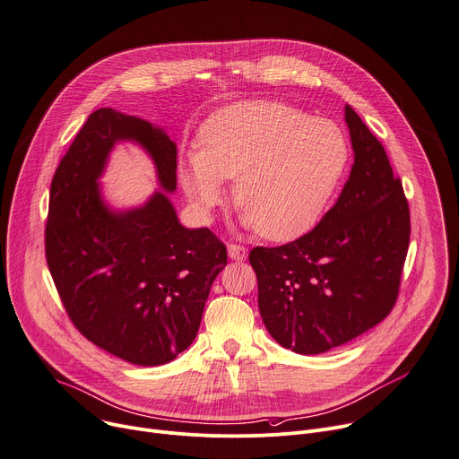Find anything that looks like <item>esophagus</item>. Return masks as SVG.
<instances>
[{
  "label": "esophagus",
  "mask_w": 459,
  "mask_h": 459,
  "mask_svg": "<svg viewBox=\"0 0 459 459\" xmlns=\"http://www.w3.org/2000/svg\"><path fill=\"white\" fill-rule=\"evenodd\" d=\"M228 255L233 259V261H246L247 257V247L242 246V244H228Z\"/></svg>",
  "instance_id": "obj_1"
}]
</instances>
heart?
<instances>
[{"instance_id": "1", "label": "heart", "mask_w": 459, "mask_h": 459, "mask_svg": "<svg viewBox=\"0 0 459 459\" xmlns=\"http://www.w3.org/2000/svg\"><path fill=\"white\" fill-rule=\"evenodd\" d=\"M348 160V138L333 120L246 100L202 124L198 151L180 162L178 178L202 213L224 202V180H237L246 222L268 240H291L321 219Z\"/></svg>"}]
</instances>
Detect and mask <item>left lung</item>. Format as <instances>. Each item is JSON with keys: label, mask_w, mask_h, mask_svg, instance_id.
<instances>
[{"label": "left lung", "mask_w": 459, "mask_h": 459, "mask_svg": "<svg viewBox=\"0 0 459 459\" xmlns=\"http://www.w3.org/2000/svg\"><path fill=\"white\" fill-rule=\"evenodd\" d=\"M350 177L319 224L293 242L249 251L259 310L295 353L341 346L394 310L411 242V210L381 142L350 106Z\"/></svg>", "instance_id": "1"}]
</instances>
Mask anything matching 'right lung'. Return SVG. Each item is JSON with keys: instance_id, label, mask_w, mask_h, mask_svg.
Segmentation results:
<instances>
[{"instance_id": "add662e5", "label": "right lung", "mask_w": 459, "mask_h": 459, "mask_svg": "<svg viewBox=\"0 0 459 459\" xmlns=\"http://www.w3.org/2000/svg\"><path fill=\"white\" fill-rule=\"evenodd\" d=\"M118 140L142 143L162 187H177V145L166 133L109 108L91 113L50 182L45 259L85 339L127 363L157 367L193 342L228 249L208 228L180 226L164 193L111 213L96 178Z\"/></svg>"}]
</instances>
